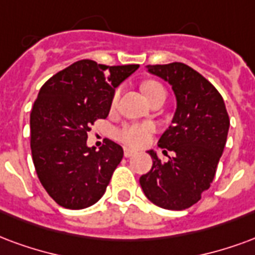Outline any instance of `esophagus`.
I'll return each mask as SVG.
<instances>
[{
  "instance_id": "34e87169",
  "label": "esophagus",
  "mask_w": 255,
  "mask_h": 255,
  "mask_svg": "<svg viewBox=\"0 0 255 255\" xmlns=\"http://www.w3.org/2000/svg\"><path fill=\"white\" fill-rule=\"evenodd\" d=\"M136 154V151L135 150H132V148H128V147H126L124 148V156H127V158H129V156H132Z\"/></svg>"
}]
</instances>
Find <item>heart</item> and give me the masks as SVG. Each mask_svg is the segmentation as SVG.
Returning <instances> with one entry per match:
<instances>
[{
	"label": "heart",
	"mask_w": 255,
	"mask_h": 255,
	"mask_svg": "<svg viewBox=\"0 0 255 255\" xmlns=\"http://www.w3.org/2000/svg\"><path fill=\"white\" fill-rule=\"evenodd\" d=\"M143 92L146 93L148 101L156 97V96H166L163 86L155 82V81L144 82L143 84ZM119 96H120V90H116V93L113 96V104H116ZM152 129H154V127L148 123H144V124H139V123L127 124V126H124V127L119 129L116 132V136L128 146L139 147L148 142V137H150V133L152 132Z\"/></svg>",
	"instance_id": "1"
}]
</instances>
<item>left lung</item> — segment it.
<instances>
[{
    "label": "left lung",
    "instance_id": "obj_1",
    "mask_svg": "<svg viewBox=\"0 0 255 255\" xmlns=\"http://www.w3.org/2000/svg\"><path fill=\"white\" fill-rule=\"evenodd\" d=\"M174 92L171 126L159 139V147L174 152L161 162L154 150L151 170L140 177V186L151 203L181 211L196 204L214 180L227 140L230 119L222 96L209 81L189 66L174 62L146 66Z\"/></svg>",
    "mask_w": 255,
    "mask_h": 255
}]
</instances>
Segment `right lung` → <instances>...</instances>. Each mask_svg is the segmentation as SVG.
<instances>
[{"mask_svg":"<svg viewBox=\"0 0 255 255\" xmlns=\"http://www.w3.org/2000/svg\"><path fill=\"white\" fill-rule=\"evenodd\" d=\"M139 65L105 66L75 62L41 86L31 112V150L47 193L67 209L96 204L123 159L108 140L99 151L86 144L90 126L108 116L115 90Z\"/></svg>","mask_w":255,"mask_h":255,"instance_id":"add662e5","label":"right lung"}]
</instances>
